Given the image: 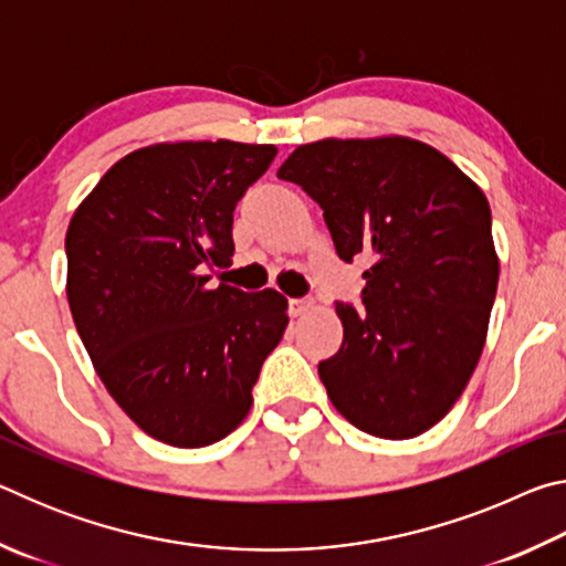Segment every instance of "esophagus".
<instances>
[{"instance_id": "obj_1", "label": "esophagus", "mask_w": 566, "mask_h": 566, "mask_svg": "<svg viewBox=\"0 0 566 566\" xmlns=\"http://www.w3.org/2000/svg\"><path fill=\"white\" fill-rule=\"evenodd\" d=\"M314 310V302L312 300H292L290 302V314L292 317H304V314H310Z\"/></svg>"}]
</instances>
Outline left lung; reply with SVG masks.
<instances>
[{
  "instance_id": "obj_1",
  "label": "left lung",
  "mask_w": 566,
  "mask_h": 566,
  "mask_svg": "<svg viewBox=\"0 0 566 566\" xmlns=\"http://www.w3.org/2000/svg\"><path fill=\"white\" fill-rule=\"evenodd\" d=\"M324 209L339 260L371 256L364 310L319 361L332 405L361 432L411 439L444 419L482 357L500 282L484 191L409 137L319 139L276 171Z\"/></svg>"
}]
</instances>
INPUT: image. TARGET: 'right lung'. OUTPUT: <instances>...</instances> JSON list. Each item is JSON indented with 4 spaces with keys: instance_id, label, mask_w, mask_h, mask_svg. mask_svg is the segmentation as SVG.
<instances>
[{
    "instance_id": "obj_1",
    "label": "right lung",
    "mask_w": 566,
    "mask_h": 566,
    "mask_svg": "<svg viewBox=\"0 0 566 566\" xmlns=\"http://www.w3.org/2000/svg\"><path fill=\"white\" fill-rule=\"evenodd\" d=\"M274 145L161 142L119 159L66 229V300L112 399L142 432L195 449L242 424L290 324L274 290L207 286L234 254V207Z\"/></svg>"
}]
</instances>
